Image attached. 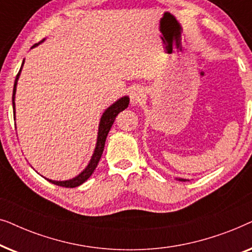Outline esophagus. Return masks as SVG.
<instances>
[{
  "label": "esophagus",
  "mask_w": 252,
  "mask_h": 252,
  "mask_svg": "<svg viewBox=\"0 0 252 252\" xmlns=\"http://www.w3.org/2000/svg\"><path fill=\"white\" fill-rule=\"evenodd\" d=\"M144 92L142 88L136 87L134 88L132 92H130V102H132L133 105H139L143 102L144 99Z\"/></svg>",
  "instance_id": "1"
}]
</instances>
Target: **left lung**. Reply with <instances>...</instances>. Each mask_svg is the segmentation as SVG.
Here are the masks:
<instances>
[{
  "label": "left lung",
  "mask_w": 252,
  "mask_h": 252,
  "mask_svg": "<svg viewBox=\"0 0 252 252\" xmlns=\"http://www.w3.org/2000/svg\"><path fill=\"white\" fill-rule=\"evenodd\" d=\"M178 180H180V181H186L185 179H178Z\"/></svg>",
  "instance_id": "1"
}]
</instances>
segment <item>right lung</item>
<instances>
[{
	"mask_svg": "<svg viewBox=\"0 0 252 252\" xmlns=\"http://www.w3.org/2000/svg\"><path fill=\"white\" fill-rule=\"evenodd\" d=\"M43 40H41L39 43L43 42ZM39 43H35L32 48L37 46ZM23 64H24V62H23ZM23 64H22V67H23ZM22 67H20L18 74H17L16 80H15V85H13V92H12L13 115H15L16 86H17V81H18V78L20 75V71H22ZM128 103H129V98L127 97V96H124V97L118 99V101H117L116 103H113L111 106H109V108L104 111V113H103V116L101 117V122H99V126H98L97 142H96L94 154H93L92 159H91V161H89V164L87 165V167H86L85 170L78 175V177L71 179V180H66V181H54V180H49V179H47V180L51 182V184H54L56 186H61V187H66V188H74V187H78V186L84 184V182L87 180V179L93 174V172H94L96 166H97L99 159H101L103 150H104V144H105L106 136H108V133H109L110 128H111L113 122H115L116 117L118 116L119 112L124 111V110H125L127 106H128Z\"/></svg>",
	"mask_w": 252,
	"mask_h": 252,
	"instance_id": "add662e5",
	"label": "right lung"
}]
</instances>
